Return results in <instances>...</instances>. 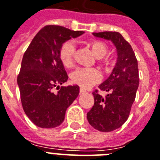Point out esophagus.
<instances>
[{
	"label": "esophagus",
	"instance_id": "1",
	"mask_svg": "<svg viewBox=\"0 0 160 160\" xmlns=\"http://www.w3.org/2000/svg\"><path fill=\"white\" fill-rule=\"evenodd\" d=\"M85 92H86L85 90H83L82 88H81V89H80V95L84 94V93H85Z\"/></svg>",
	"mask_w": 160,
	"mask_h": 160
}]
</instances>
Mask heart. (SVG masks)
<instances>
[{"mask_svg": "<svg viewBox=\"0 0 160 160\" xmlns=\"http://www.w3.org/2000/svg\"><path fill=\"white\" fill-rule=\"evenodd\" d=\"M92 49L98 58H103L107 54V46L102 42L96 41L92 43ZM76 52V44L72 41L65 42L59 52V57L65 67H71ZM72 82L82 88H90L102 79L101 72L94 68H78L71 74Z\"/></svg>", "mask_w": 160, "mask_h": 160, "instance_id": "b5f03b06", "label": "heart"}]
</instances>
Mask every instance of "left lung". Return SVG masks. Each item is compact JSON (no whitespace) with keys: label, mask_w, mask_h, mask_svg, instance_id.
Returning <instances> with one entry per match:
<instances>
[{"label":"left lung","mask_w":160,"mask_h":160,"mask_svg":"<svg viewBox=\"0 0 160 160\" xmlns=\"http://www.w3.org/2000/svg\"><path fill=\"white\" fill-rule=\"evenodd\" d=\"M96 38L111 41L117 51V62L109 77L99 85L109 92L105 97L97 90L92 94L95 103L87 113L91 126L100 132H112L122 126L128 118L139 86L138 64L128 42L118 32H93Z\"/></svg>","instance_id":"obj_1"}]
</instances>
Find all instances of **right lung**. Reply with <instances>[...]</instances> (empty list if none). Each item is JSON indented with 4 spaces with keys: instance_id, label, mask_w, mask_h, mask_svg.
Returning a JSON list of instances; mask_svg holds the SVG:
<instances>
[{
    "instance_id": "right-lung-1",
    "label": "right lung",
    "mask_w": 160,
    "mask_h": 160,
    "mask_svg": "<svg viewBox=\"0 0 160 160\" xmlns=\"http://www.w3.org/2000/svg\"><path fill=\"white\" fill-rule=\"evenodd\" d=\"M57 25H48L38 32L28 47L17 78L21 102L28 118L36 126L53 128L64 122L65 112L79 94L78 85L59 88L67 75L59 52L64 42L82 35ZM54 87L60 90L56 94Z\"/></svg>"
}]
</instances>
